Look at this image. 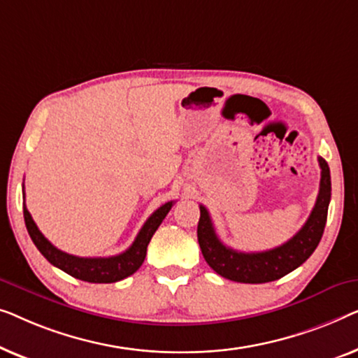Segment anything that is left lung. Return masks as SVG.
<instances>
[{
	"label": "left lung",
	"mask_w": 358,
	"mask_h": 358,
	"mask_svg": "<svg viewBox=\"0 0 358 358\" xmlns=\"http://www.w3.org/2000/svg\"><path fill=\"white\" fill-rule=\"evenodd\" d=\"M318 162L321 167V181L315 208L303 227L278 248L259 251V253H243L229 248L219 240L208 209L201 204L198 241L206 263L222 278L243 284H264V282L278 280L303 264L313 255L323 236L331 201L328 162L323 157H318Z\"/></svg>",
	"instance_id": "obj_1"
}]
</instances>
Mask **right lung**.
<instances>
[{"label":"right lung","instance_id":"1","mask_svg":"<svg viewBox=\"0 0 358 358\" xmlns=\"http://www.w3.org/2000/svg\"><path fill=\"white\" fill-rule=\"evenodd\" d=\"M172 206L173 201H169V203L160 206L145 220V224L139 230L133 245L127 251H123V253L117 256H108V258H79V256L68 255L64 251L58 250L57 246H53L45 238L42 231L35 225L26 204H24V220H26V227L34 245L48 259V263H52L58 269H62L66 274L80 280L92 282V284H112V282H118L128 278L131 274H134L141 268V264L144 263L145 253H148V245L150 238H152L155 230L159 229V225L162 224V220L169 214V210L172 209Z\"/></svg>","mask_w":358,"mask_h":358}]
</instances>
